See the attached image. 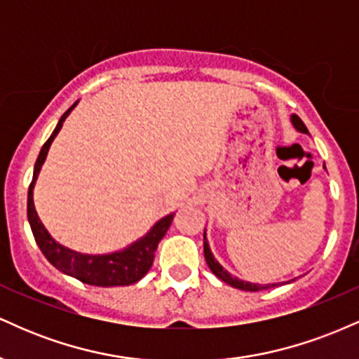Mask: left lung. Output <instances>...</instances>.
Listing matches in <instances>:
<instances>
[{"label": "left lung", "instance_id": "1", "mask_svg": "<svg viewBox=\"0 0 359 359\" xmlns=\"http://www.w3.org/2000/svg\"><path fill=\"white\" fill-rule=\"evenodd\" d=\"M292 125L295 126V130L300 131V133H309V130L304 125V121L300 119L297 114H292ZM204 258L208 262V266L211 269V271L216 275L217 278L222 280L224 283L231 285L234 288H240V290H248V292H258V290H266V288H273L278 287V283H266V285H259V283H251V282H245V280H240L238 277H233L229 271H226L222 266L219 265L216 258H214L211 248H209L208 238H205V231H204Z\"/></svg>", "mask_w": 359, "mask_h": 359}]
</instances>
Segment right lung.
Here are the masks:
<instances>
[{
  "instance_id": "obj_1",
  "label": "right lung",
  "mask_w": 359,
  "mask_h": 359,
  "mask_svg": "<svg viewBox=\"0 0 359 359\" xmlns=\"http://www.w3.org/2000/svg\"><path fill=\"white\" fill-rule=\"evenodd\" d=\"M77 106V101L62 114L59 123H57L55 130L50 135V138L43 143L42 150H40L39 158L35 162L34 168V179H32L30 187H28V201H27V216L28 222H30L32 233L39 245L40 251L43 257L60 270L62 273L71 275V277L81 280L82 283H89V285L96 287H121V285H131L137 283L148 273L151 269V263L155 258V250L158 246L160 240L165 236V233L170 228L172 219L175 214H168V216L162 217L156 221L151 229L145 236L140 240L131 243L125 250L114 251V253L108 255H84L79 251H74L62 246L50 236V233L45 229V226L40 221L39 214L35 211L34 204V187L36 182V177L40 174L45 158H47L48 148H50L53 138L60 131L62 125H64L65 118L71 114V111Z\"/></svg>"
}]
</instances>
